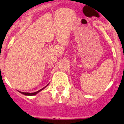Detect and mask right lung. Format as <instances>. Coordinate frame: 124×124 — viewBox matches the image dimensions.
I'll return each instance as SVG.
<instances>
[{
    "label": "right lung",
    "instance_id": "add662e5",
    "mask_svg": "<svg viewBox=\"0 0 124 124\" xmlns=\"http://www.w3.org/2000/svg\"><path fill=\"white\" fill-rule=\"evenodd\" d=\"M47 86H48V85H47ZM46 87V86H45V87H44L42 88V89H41V90H39L37 91V92H34V93H24V92H20V93H21V94H23L26 95V96H34V95H35V94H37L38 93H39V92H40V91L42 90H43L44 88H45V87Z\"/></svg>",
    "mask_w": 124,
    "mask_h": 124
}]
</instances>
